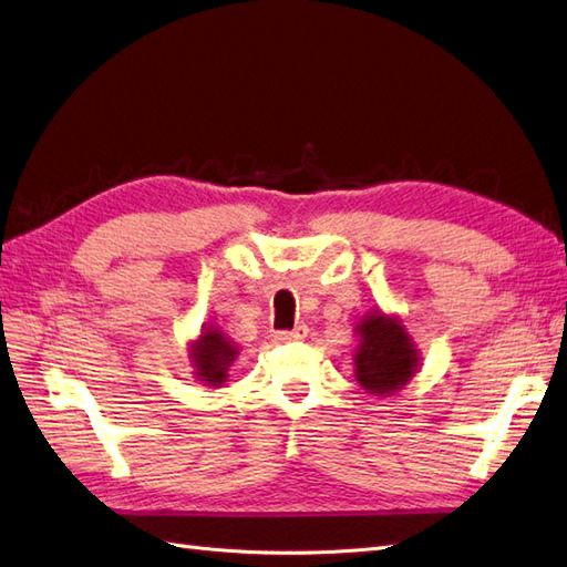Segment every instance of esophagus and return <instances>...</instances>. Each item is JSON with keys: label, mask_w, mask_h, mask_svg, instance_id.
I'll return each instance as SVG.
<instances>
[{"label": "esophagus", "mask_w": 567, "mask_h": 567, "mask_svg": "<svg viewBox=\"0 0 567 567\" xmlns=\"http://www.w3.org/2000/svg\"><path fill=\"white\" fill-rule=\"evenodd\" d=\"M308 337V327L306 324H298L296 329H288V331H279L276 334V339H279L281 343H291V341H302Z\"/></svg>", "instance_id": "34e87169"}]
</instances>
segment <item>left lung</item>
Returning a JSON list of instances; mask_svg holds the SVG:
<instances>
[{
    "label": "left lung",
    "mask_w": 567,
    "mask_h": 567,
    "mask_svg": "<svg viewBox=\"0 0 567 567\" xmlns=\"http://www.w3.org/2000/svg\"><path fill=\"white\" fill-rule=\"evenodd\" d=\"M355 380L375 396H388L419 372L421 351L396 315L372 310L355 324Z\"/></svg>",
    "instance_id": "left-lung-1"
}]
</instances>
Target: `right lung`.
Listing matches in <instances>:
<instances>
[{
  "instance_id": "obj_1",
  "label": "right lung",
  "mask_w": 567,
  "mask_h": 567,
  "mask_svg": "<svg viewBox=\"0 0 567 567\" xmlns=\"http://www.w3.org/2000/svg\"><path fill=\"white\" fill-rule=\"evenodd\" d=\"M238 347L214 324H204L199 337L189 341V363L195 378L206 388H220L228 380V370L238 358Z\"/></svg>"
}]
</instances>
